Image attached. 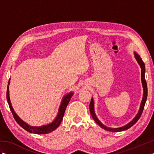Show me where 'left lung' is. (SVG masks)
I'll use <instances>...</instances> for the list:
<instances>
[{"instance_id":"1","label":"left lung","mask_w":154,"mask_h":154,"mask_svg":"<svg viewBox=\"0 0 154 154\" xmlns=\"http://www.w3.org/2000/svg\"><path fill=\"white\" fill-rule=\"evenodd\" d=\"M134 54H135V58H136V60L137 61V62L139 63V64L141 68V81H142V85H143V100H142V102L140 103V109L139 111L138 112L137 115L135 116V117L133 118L132 120V121H131L128 123V124H126L124 126H122V127L120 128H108L107 126H105V125H103L101 122L98 120V118H97L95 112H94V100L93 98L91 99V101H90V114L93 118V119L94 120L96 123L99 125L101 128H102L103 129H104L105 130H107V131H112V132H119V131H125V130L128 129L129 128H130L133 126L134 124H135L136 122L139 120V119L140 118L142 113L143 112V109L144 107V105L146 103V101L147 100V95H148V88H147V83L146 81L145 80V65L144 63L142 60L141 58L140 57L139 54L137 53L136 52H134Z\"/></svg>"}]
</instances>
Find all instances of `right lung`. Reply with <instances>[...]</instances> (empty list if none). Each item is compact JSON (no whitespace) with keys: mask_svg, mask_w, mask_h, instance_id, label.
Wrapping results in <instances>:
<instances>
[{"mask_svg":"<svg viewBox=\"0 0 154 154\" xmlns=\"http://www.w3.org/2000/svg\"><path fill=\"white\" fill-rule=\"evenodd\" d=\"M10 82V79L8 81V87H7V92H6V98H7V101L8 103L10 109L11 110V112H12V115L14 117V119L17 122V124L22 127L23 129H25L26 131H29L32 133L35 134H47L51 133V131H53L54 130L56 129L59 125H60L61 122L63 119V117H64V112L66 111V109L67 107V105H68V103L69 102L71 97H72L73 95V92H69L68 94H66L62 98V100L61 102V104L60 107H59L58 110V113L55 118V119L51 122V124H49L47 125H44L42 126H39V127H36V126H31L29 124H27L26 122L23 121L20 118H19L16 113L15 112L14 110L11 106V103L10 102V96H9V85Z\"/></svg>","mask_w":154,"mask_h":154,"instance_id":"add662e5","label":"right lung"}]
</instances>
